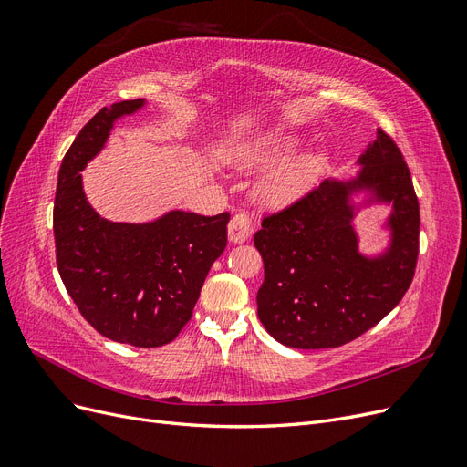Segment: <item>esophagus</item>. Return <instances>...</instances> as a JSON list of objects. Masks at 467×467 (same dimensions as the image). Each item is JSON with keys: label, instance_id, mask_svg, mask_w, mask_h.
Returning <instances> with one entry per match:
<instances>
[{"label": "esophagus", "instance_id": "34e87169", "mask_svg": "<svg viewBox=\"0 0 467 467\" xmlns=\"http://www.w3.org/2000/svg\"><path fill=\"white\" fill-rule=\"evenodd\" d=\"M251 232H253V216L249 214L247 210L235 212L234 218L230 220V225H228L230 242L242 244V242H245V239L251 235Z\"/></svg>", "mask_w": 467, "mask_h": 467}]
</instances>
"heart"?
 <instances>
[{"label":"heart","mask_w":467,"mask_h":467,"mask_svg":"<svg viewBox=\"0 0 467 467\" xmlns=\"http://www.w3.org/2000/svg\"><path fill=\"white\" fill-rule=\"evenodd\" d=\"M300 148V140L288 134H273V136H259L251 140L245 146L237 150L235 158L245 165H259L276 160L290 158V155ZM323 155H306V158L296 160L294 163L282 167L278 173L268 181L266 192L278 201H290L294 196L302 194L309 187L317 182V179L325 171Z\"/></svg>","instance_id":"1"}]
</instances>
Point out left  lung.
Returning a JSON list of instances; mask_svg holds the SVG:
<instances>
[{"mask_svg": "<svg viewBox=\"0 0 467 467\" xmlns=\"http://www.w3.org/2000/svg\"><path fill=\"white\" fill-rule=\"evenodd\" d=\"M355 181H323L300 199L268 212L255 234L265 263L257 314L278 343L333 348L355 341L401 302L419 257V199L393 138L378 129ZM374 188L394 202L389 255L366 260L356 251L348 192Z\"/></svg>", "mask_w": 467, "mask_h": 467, "instance_id": "left-lung-1", "label": "left lung"}]
</instances>
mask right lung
<instances>
[{"label":"right lung","mask_w":467,"mask_h":467,"mask_svg":"<svg viewBox=\"0 0 467 467\" xmlns=\"http://www.w3.org/2000/svg\"><path fill=\"white\" fill-rule=\"evenodd\" d=\"M142 99L103 107L66 151L54 199L56 265L69 298L103 337L163 347L189 323L204 278L228 244L230 212H169L151 223H115L88 204L79 171L103 148L112 122Z\"/></svg>","instance_id":"obj_1"}]
</instances>
